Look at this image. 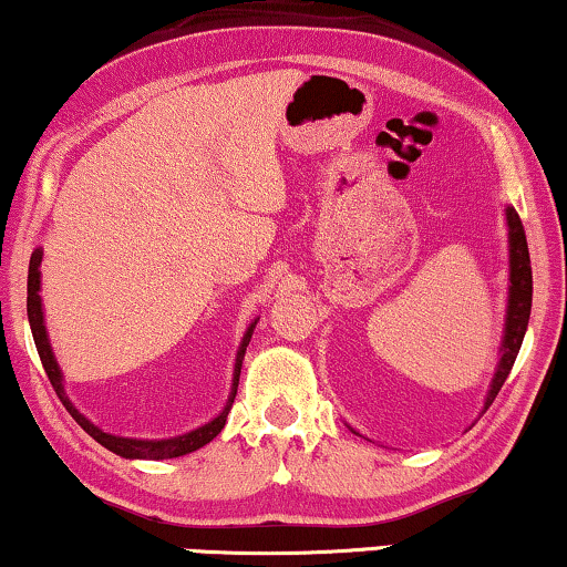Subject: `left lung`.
Segmentation results:
<instances>
[{
	"instance_id": "1",
	"label": "left lung",
	"mask_w": 567,
	"mask_h": 567,
	"mask_svg": "<svg viewBox=\"0 0 567 567\" xmlns=\"http://www.w3.org/2000/svg\"><path fill=\"white\" fill-rule=\"evenodd\" d=\"M508 219V258H512V289H508V311H506V334L502 344V360H498V371L491 383L486 409L496 393L502 391L504 381L512 373V365L516 355H519L524 332H527L529 311H532V266H529V248L527 235H524L522 219L516 212L506 209Z\"/></svg>"
}]
</instances>
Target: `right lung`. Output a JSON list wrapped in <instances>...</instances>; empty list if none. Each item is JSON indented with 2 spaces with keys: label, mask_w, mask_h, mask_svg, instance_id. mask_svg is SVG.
<instances>
[{
  "label": "right lung",
  "mask_w": 567,
  "mask_h": 567,
  "mask_svg": "<svg viewBox=\"0 0 567 567\" xmlns=\"http://www.w3.org/2000/svg\"><path fill=\"white\" fill-rule=\"evenodd\" d=\"M40 260H43V252L35 250L30 258V270H28V319H30V330H32V340H35V348H38V355H40V363H43L45 373H48V381L59 393V399L63 401V406L69 409V414L76 420L81 426H84V432L92 434V437L104 445L106 450H112V453H117L122 457H143V461H168V457H178V455H186V453H194V450H199L207 445L217 437L219 432H223V426L227 422V414H229V406H233L235 401V393H237V383H240V368H243V358H245V348H248V342L252 338V330H256L258 322H252L248 327V332H245L240 350H237V363H235V381H233V393H229V401L225 406V412L217 416V420H212L209 424L199 426V430L194 432H186L182 437H171V440H130V437H114V434H106L102 432L100 426H94L92 422L86 420V416H81L76 409L71 406V401L65 399L63 393V383H61V371H59V363H55L53 352H51V342H48V334H45V324H43V307H40Z\"/></svg>",
  "instance_id": "add662e5"
}]
</instances>
